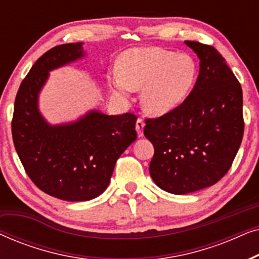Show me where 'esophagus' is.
<instances>
[{
    "instance_id": "34e87169",
    "label": "esophagus",
    "mask_w": 259,
    "mask_h": 259,
    "mask_svg": "<svg viewBox=\"0 0 259 259\" xmlns=\"http://www.w3.org/2000/svg\"><path fill=\"white\" fill-rule=\"evenodd\" d=\"M144 127H145V122L143 121V119H138L137 122H136V128H137L138 137H143L144 136Z\"/></svg>"
}]
</instances>
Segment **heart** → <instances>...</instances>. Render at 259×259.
<instances>
[{
	"mask_svg": "<svg viewBox=\"0 0 259 259\" xmlns=\"http://www.w3.org/2000/svg\"><path fill=\"white\" fill-rule=\"evenodd\" d=\"M198 75V68L190 55L176 54L166 49H131L120 60V68L109 73L113 92L127 98L133 91H141V105L148 114H168L185 101Z\"/></svg>",
	"mask_w": 259,
	"mask_h": 259,
	"instance_id": "obj_1",
	"label": "heart"
}]
</instances>
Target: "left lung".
I'll return each mask as SVG.
<instances>
[{
  "label": "left lung",
  "instance_id": "8db88e82",
  "mask_svg": "<svg viewBox=\"0 0 259 259\" xmlns=\"http://www.w3.org/2000/svg\"><path fill=\"white\" fill-rule=\"evenodd\" d=\"M199 58V75L185 101L146 119L153 144L150 175L161 190L186 194L214 185L231 167L244 133L243 92L217 49L185 41Z\"/></svg>",
  "mask_w": 259,
  "mask_h": 259
}]
</instances>
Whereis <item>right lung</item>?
Instances as JSON below:
<instances>
[{"mask_svg": "<svg viewBox=\"0 0 259 259\" xmlns=\"http://www.w3.org/2000/svg\"><path fill=\"white\" fill-rule=\"evenodd\" d=\"M84 56L82 42L60 45L34 63L16 94L13 141L27 175L45 193L84 201L104 192L118 158L137 139V116L92 109L76 121L51 125L38 109L49 72Z\"/></svg>", "mask_w": 259, "mask_h": 259, "instance_id": "obj_1", "label": "right lung"}]
</instances>
